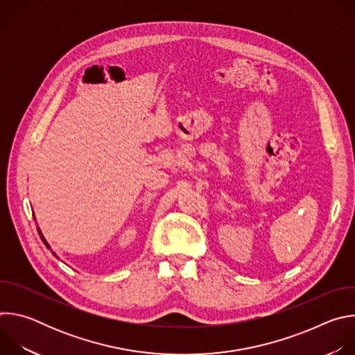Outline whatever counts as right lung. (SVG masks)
I'll return each instance as SVG.
<instances>
[{
	"instance_id": "obj_1",
	"label": "right lung",
	"mask_w": 355,
	"mask_h": 355,
	"mask_svg": "<svg viewBox=\"0 0 355 355\" xmlns=\"http://www.w3.org/2000/svg\"><path fill=\"white\" fill-rule=\"evenodd\" d=\"M37 232H39V234H40V239H42V240H43V243H44V245H46V247H47V248H50V245H49V244H47V241H46V240H44V237H43V236H42V232H40V230H39V227H37ZM53 254H55V252H53ZM55 256H56V254H55Z\"/></svg>"
}]
</instances>
